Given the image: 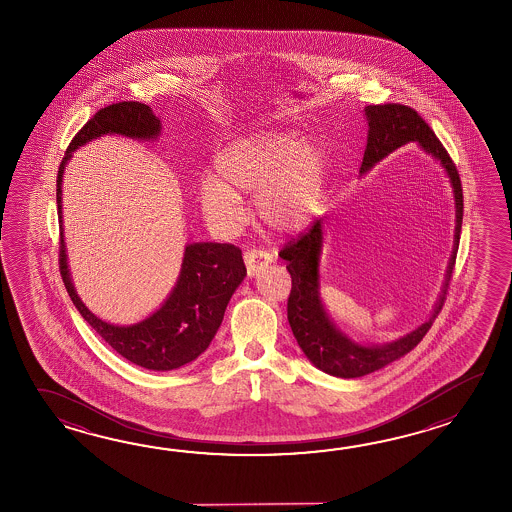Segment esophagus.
Returning <instances> with one entry per match:
<instances>
[{
  "label": "esophagus",
  "mask_w": 512,
  "mask_h": 512,
  "mask_svg": "<svg viewBox=\"0 0 512 512\" xmlns=\"http://www.w3.org/2000/svg\"><path fill=\"white\" fill-rule=\"evenodd\" d=\"M243 260H245V265H247V274H249L251 278H254V276H258L265 267L271 265L272 256L269 252L251 249V251L245 252Z\"/></svg>",
  "instance_id": "obj_1"
}]
</instances>
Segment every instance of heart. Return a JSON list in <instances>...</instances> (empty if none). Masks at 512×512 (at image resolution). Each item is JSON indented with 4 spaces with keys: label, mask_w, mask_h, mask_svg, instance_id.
<instances>
[{
    "label": "heart",
    "mask_w": 512,
    "mask_h": 512,
    "mask_svg": "<svg viewBox=\"0 0 512 512\" xmlns=\"http://www.w3.org/2000/svg\"><path fill=\"white\" fill-rule=\"evenodd\" d=\"M326 148L293 131L240 137L221 148L212 175L199 181L197 201L210 223L225 232L240 229L245 208L240 194H254L256 216L278 234L305 229L326 196Z\"/></svg>",
    "instance_id": "heart-1"
}]
</instances>
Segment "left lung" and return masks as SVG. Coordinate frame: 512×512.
I'll return each mask as SVG.
<instances>
[{
	"label": "left lung",
	"instance_id": "left-lung-1",
	"mask_svg": "<svg viewBox=\"0 0 512 512\" xmlns=\"http://www.w3.org/2000/svg\"><path fill=\"white\" fill-rule=\"evenodd\" d=\"M364 117L368 120V142L364 150V159L360 166V175L368 174L371 168L381 163L384 157L395 152L408 142H417V146L434 157L443 166L448 183L452 186L454 205H456V229H454V247L446 267L445 282L435 302L432 313L414 331L404 337L395 338L386 344H360L348 337L333 322L327 313L324 300L320 296V256L324 249V221L316 219L315 225L304 236L293 243H287L280 252V258L287 261V271L293 278V287L287 302V318L293 329L298 346L305 357L315 364L318 370L340 379H355L368 373L381 370L384 366L399 360L423 340L426 331L434 324L445 304L448 282L452 278V269L456 263L457 245L463 221V190L456 166L443 144L435 137L434 131L425 120L419 117L415 109L401 104H379L366 106Z\"/></svg>",
	"mask_w": 512,
	"mask_h": 512
}]
</instances>
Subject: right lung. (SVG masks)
Returning a JSON list of instances; mask_svg holds the SVG:
<instances>
[{"label":"right lung","mask_w":512,"mask_h":512,"mask_svg":"<svg viewBox=\"0 0 512 512\" xmlns=\"http://www.w3.org/2000/svg\"><path fill=\"white\" fill-rule=\"evenodd\" d=\"M161 120L141 102H119L102 108L69 144L56 179L60 223V274L78 313L124 359L153 371H172L205 353L223 322L234 291L247 276L241 251L229 243H188L174 289L159 309L131 326L109 324L87 309L71 278L64 241L62 183L73 152L104 135H122L135 141H153L161 135Z\"/></svg>","instance_id":"1"}]
</instances>
